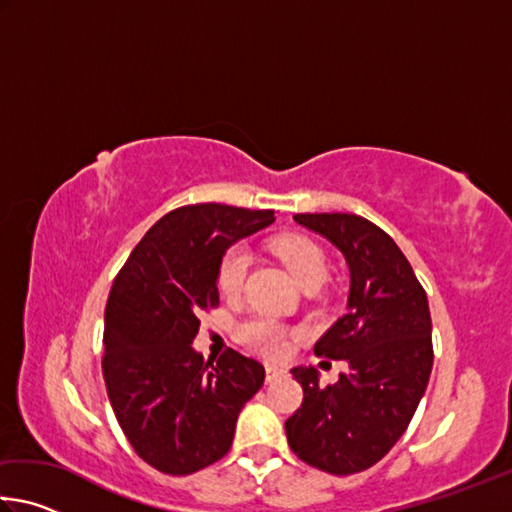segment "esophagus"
Instances as JSON below:
<instances>
[{
	"label": "esophagus",
	"mask_w": 512,
	"mask_h": 512,
	"mask_svg": "<svg viewBox=\"0 0 512 512\" xmlns=\"http://www.w3.org/2000/svg\"><path fill=\"white\" fill-rule=\"evenodd\" d=\"M284 375H287V370H284V368H277V366H266V381H268V384H271V381H275V379L284 377Z\"/></svg>",
	"instance_id": "esophagus-1"
}]
</instances>
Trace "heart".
Segmentation results:
<instances>
[{
	"label": "heart",
	"mask_w": 512,
	"mask_h": 512,
	"mask_svg": "<svg viewBox=\"0 0 512 512\" xmlns=\"http://www.w3.org/2000/svg\"><path fill=\"white\" fill-rule=\"evenodd\" d=\"M275 255L287 264L302 289L320 287L327 280L325 253L307 237H280L273 241ZM253 264L246 246H232L219 264V287L225 296H237ZM239 339L264 357H284L289 350V329L273 318L253 316L239 325Z\"/></svg>",
	"instance_id": "1"
}]
</instances>
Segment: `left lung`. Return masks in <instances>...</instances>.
<instances>
[{
  "label": "left lung",
  "instance_id": "obj_1",
  "mask_svg": "<svg viewBox=\"0 0 512 512\" xmlns=\"http://www.w3.org/2000/svg\"><path fill=\"white\" fill-rule=\"evenodd\" d=\"M293 221L327 239L348 264V311L314 345L316 357L348 361V372L320 386L316 368L291 370L305 400L284 422L287 440L318 470L363 472L391 452L427 391V293L395 241L363 216L296 214Z\"/></svg>",
  "mask_w": 512,
  "mask_h": 512
}]
</instances>
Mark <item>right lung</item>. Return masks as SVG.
Returning a JSON list of instances; mask_svg holds the SVG:
<instances>
[{
	"mask_svg": "<svg viewBox=\"0 0 512 512\" xmlns=\"http://www.w3.org/2000/svg\"><path fill=\"white\" fill-rule=\"evenodd\" d=\"M275 221L273 210L219 203L178 207L146 232L112 282L103 329V379L137 456L183 476L230 452L264 366L237 350H194L205 309L219 305L225 250Z\"/></svg>",
	"mask_w": 512,
	"mask_h": 512,
	"instance_id": "1",
	"label": "right lung"
}]
</instances>
